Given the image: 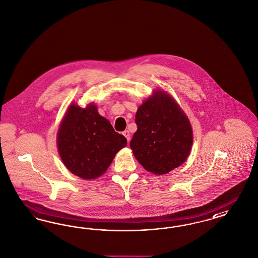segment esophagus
I'll return each mask as SVG.
<instances>
[{"instance_id": "obj_1", "label": "esophagus", "mask_w": 258, "mask_h": 258, "mask_svg": "<svg viewBox=\"0 0 258 258\" xmlns=\"http://www.w3.org/2000/svg\"><path fill=\"white\" fill-rule=\"evenodd\" d=\"M122 135L124 136L125 138H126V140H127V142H130V133H129V131H127V130H125L124 132L122 133Z\"/></svg>"}]
</instances>
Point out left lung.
<instances>
[{"label":"left lung","instance_id":"1","mask_svg":"<svg viewBox=\"0 0 258 258\" xmlns=\"http://www.w3.org/2000/svg\"><path fill=\"white\" fill-rule=\"evenodd\" d=\"M135 121L138 130L130 147L145 170L164 175L186 160L192 144L191 124L171 96L155 92L139 107Z\"/></svg>","mask_w":258,"mask_h":258}]
</instances>
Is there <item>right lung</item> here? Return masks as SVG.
Wrapping results in <instances>:
<instances>
[{
	"label": "right lung",
	"instance_id": "right-lung-1",
	"mask_svg": "<svg viewBox=\"0 0 258 258\" xmlns=\"http://www.w3.org/2000/svg\"><path fill=\"white\" fill-rule=\"evenodd\" d=\"M58 153L67 169L84 179L97 178L126 146L124 136L116 133L96 105L69 106L58 129Z\"/></svg>",
	"mask_w": 258,
	"mask_h": 258
}]
</instances>
